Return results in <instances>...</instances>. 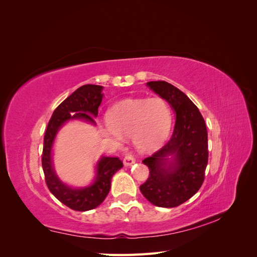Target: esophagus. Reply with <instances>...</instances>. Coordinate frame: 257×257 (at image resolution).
I'll return each mask as SVG.
<instances>
[{
  "mask_svg": "<svg viewBox=\"0 0 257 257\" xmlns=\"http://www.w3.org/2000/svg\"><path fill=\"white\" fill-rule=\"evenodd\" d=\"M135 162H136V160L132 157V155H126L125 158L123 159V164H124V166H131V165H133V164H135Z\"/></svg>",
  "mask_w": 257,
  "mask_h": 257,
  "instance_id": "esophagus-1",
  "label": "esophagus"
}]
</instances>
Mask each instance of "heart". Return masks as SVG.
<instances>
[{"mask_svg":"<svg viewBox=\"0 0 257 257\" xmlns=\"http://www.w3.org/2000/svg\"><path fill=\"white\" fill-rule=\"evenodd\" d=\"M107 136L116 145L132 137L136 149L152 152L165 142L173 124V112L162 97L125 99L106 114Z\"/></svg>","mask_w":257,"mask_h":257,"instance_id":"1","label":"heart"}]
</instances>
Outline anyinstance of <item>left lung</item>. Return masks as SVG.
Masks as SVG:
<instances>
[{"label": "left lung", "instance_id": "8db88e82", "mask_svg": "<svg viewBox=\"0 0 257 257\" xmlns=\"http://www.w3.org/2000/svg\"><path fill=\"white\" fill-rule=\"evenodd\" d=\"M147 85L170 105L176 123L170 141L143 161L150 176L141 191L152 205L174 208L189 200L204 182L207 128L198 108L182 91L166 81H149Z\"/></svg>", "mask_w": 257, "mask_h": 257}]
</instances>
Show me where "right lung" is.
<instances>
[{"label":"right lung","mask_w":257,"mask_h":257,"mask_svg":"<svg viewBox=\"0 0 257 257\" xmlns=\"http://www.w3.org/2000/svg\"><path fill=\"white\" fill-rule=\"evenodd\" d=\"M103 87L84 84L64 99L53 111L44 137L42 165L46 183L54 197L76 211H88L103 203L111 188L112 176L123 167L118 158L100 157L90 184L72 186L62 181L53 167V145L59 131L69 121L80 120L95 125L98 107L104 97Z\"/></svg>","instance_id":"add662e5"}]
</instances>
